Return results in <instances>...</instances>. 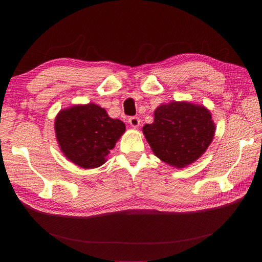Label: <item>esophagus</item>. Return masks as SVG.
Listing matches in <instances>:
<instances>
[{"mask_svg": "<svg viewBox=\"0 0 262 262\" xmlns=\"http://www.w3.org/2000/svg\"><path fill=\"white\" fill-rule=\"evenodd\" d=\"M129 123L133 128H138L140 125V119L138 117H130L129 118Z\"/></svg>", "mask_w": 262, "mask_h": 262, "instance_id": "obj_1", "label": "esophagus"}]
</instances>
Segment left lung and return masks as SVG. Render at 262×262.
<instances>
[{
  "label": "left lung",
  "instance_id": "8db88e82",
  "mask_svg": "<svg viewBox=\"0 0 262 262\" xmlns=\"http://www.w3.org/2000/svg\"><path fill=\"white\" fill-rule=\"evenodd\" d=\"M153 153L177 168L192 164L207 150L215 133L212 115L204 106L170 101L158 106L154 122L143 126Z\"/></svg>",
  "mask_w": 262,
  "mask_h": 262
}]
</instances>
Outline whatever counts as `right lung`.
I'll return each instance as SVG.
<instances>
[{
    "mask_svg": "<svg viewBox=\"0 0 262 262\" xmlns=\"http://www.w3.org/2000/svg\"><path fill=\"white\" fill-rule=\"evenodd\" d=\"M55 137L64 156L82 168H97L125 131L124 123L90 102L62 109L55 117Z\"/></svg>",
    "mask_w": 262,
    "mask_h": 262,
    "instance_id": "right-lung-1",
    "label": "right lung"
}]
</instances>
